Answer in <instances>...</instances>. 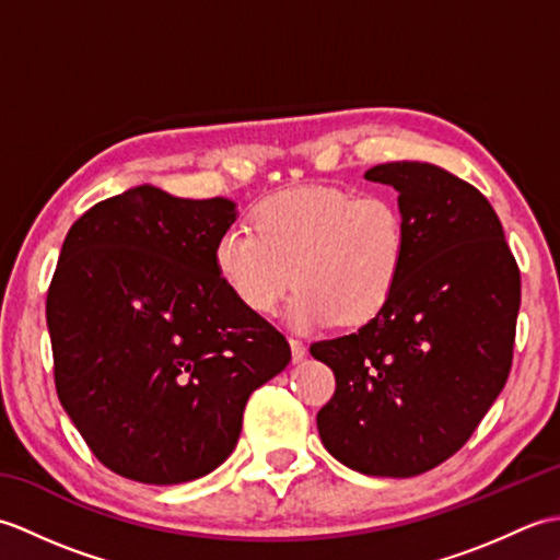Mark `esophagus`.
Wrapping results in <instances>:
<instances>
[{
  "instance_id": "obj_1",
  "label": "esophagus",
  "mask_w": 560,
  "mask_h": 560,
  "mask_svg": "<svg viewBox=\"0 0 560 560\" xmlns=\"http://www.w3.org/2000/svg\"><path fill=\"white\" fill-rule=\"evenodd\" d=\"M291 343V355H293V363H299L305 359V343L299 339H289Z\"/></svg>"
}]
</instances>
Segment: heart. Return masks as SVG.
Segmentation results:
<instances>
[{"instance_id": "heart-1", "label": "heart", "mask_w": 560, "mask_h": 560, "mask_svg": "<svg viewBox=\"0 0 560 560\" xmlns=\"http://www.w3.org/2000/svg\"><path fill=\"white\" fill-rule=\"evenodd\" d=\"M253 230L229 225L213 243V269L253 315H271L289 289L295 329L361 325L395 295L407 265V221L387 192L291 187L259 201Z\"/></svg>"}]
</instances>
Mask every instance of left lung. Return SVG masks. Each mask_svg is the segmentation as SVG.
Wrapping results in <instances>:
<instances>
[{"instance_id": "obj_1", "label": "left lung", "mask_w": 560, "mask_h": 560, "mask_svg": "<svg viewBox=\"0 0 560 560\" xmlns=\"http://www.w3.org/2000/svg\"><path fill=\"white\" fill-rule=\"evenodd\" d=\"M407 221V265L389 303L311 353L337 389L317 413L331 457L368 477L407 479L455 455L505 387L520 269L477 187L433 163L375 165Z\"/></svg>"}]
</instances>
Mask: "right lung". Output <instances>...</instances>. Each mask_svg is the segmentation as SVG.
<instances>
[{
  "label": "right lung",
  "mask_w": 560,
  "mask_h": 560,
  "mask_svg": "<svg viewBox=\"0 0 560 560\" xmlns=\"http://www.w3.org/2000/svg\"><path fill=\"white\" fill-rule=\"evenodd\" d=\"M231 199L139 185L71 225L47 291L55 387L93 455L125 479L185 483L229 459L247 397L291 347L213 269Z\"/></svg>",
  "instance_id": "right-lung-1"
}]
</instances>
